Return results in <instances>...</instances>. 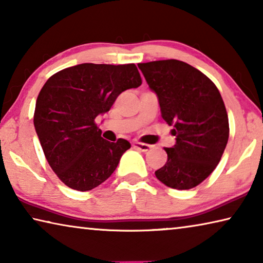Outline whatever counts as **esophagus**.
Returning a JSON list of instances; mask_svg holds the SVG:
<instances>
[{"label":"esophagus","instance_id":"obj_1","mask_svg":"<svg viewBox=\"0 0 263 263\" xmlns=\"http://www.w3.org/2000/svg\"><path fill=\"white\" fill-rule=\"evenodd\" d=\"M133 146H135L137 149L141 151V152H148V151L151 149V145L144 144V142H135Z\"/></svg>","mask_w":263,"mask_h":263}]
</instances>
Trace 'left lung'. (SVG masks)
Returning <instances> with one entry per match:
<instances>
[{
    "instance_id": "8db88e82",
    "label": "left lung",
    "mask_w": 263,
    "mask_h": 263,
    "mask_svg": "<svg viewBox=\"0 0 263 263\" xmlns=\"http://www.w3.org/2000/svg\"><path fill=\"white\" fill-rule=\"evenodd\" d=\"M138 67L176 136V144L164 148L167 162L155 176L169 188H195L215 171L229 140V117L220 92L205 74L183 61L158 60Z\"/></svg>"
}]
</instances>
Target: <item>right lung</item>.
<instances>
[{"label": "right lung", "mask_w": 263, "mask_h": 263, "mask_svg": "<svg viewBox=\"0 0 263 263\" xmlns=\"http://www.w3.org/2000/svg\"><path fill=\"white\" fill-rule=\"evenodd\" d=\"M141 84L135 64H81L47 80L35 102L33 124L45 158L61 182L88 191L109 179L131 144L101 137L95 118L119 94Z\"/></svg>", "instance_id": "right-lung-1"}]
</instances>
